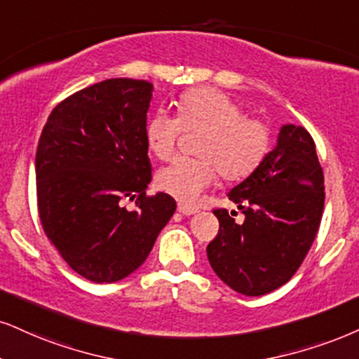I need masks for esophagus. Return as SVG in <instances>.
<instances>
[{"instance_id": "1", "label": "esophagus", "mask_w": 359, "mask_h": 359, "mask_svg": "<svg viewBox=\"0 0 359 359\" xmlns=\"http://www.w3.org/2000/svg\"><path fill=\"white\" fill-rule=\"evenodd\" d=\"M178 213L184 216H191L194 213H198V210L194 206H188V205H183V203H178Z\"/></svg>"}]
</instances>
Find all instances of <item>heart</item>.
Returning <instances> with one entry per match:
<instances>
[{
  "mask_svg": "<svg viewBox=\"0 0 359 359\" xmlns=\"http://www.w3.org/2000/svg\"><path fill=\"white\" fill-rule=\"evenodd\" d=\"M178 118L158 111L144 125L148 149L158 159L175 153L181 131H203L198 141L200 158H178L161 168L156 187L176 200L191 203L203 189L224 180L246 178L269 148V128L263 119L246 116L243 106L215 88H193L176 103Z\"/></svg>",
  "mask_w": 359,
  "mask_h": 359,
  "instance_id": "b5f03b06",
  "label": "heart"
}]
</instances>
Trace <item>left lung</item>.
Returning <instances> with one entry per match:
<instances>
[{"instance_id": "1", "label": "left lung", "mask_w": 359, "mask_h": 359, "mask_svg": "<svg viewBox=\"0 0 359 359\" xmlns=\"http://www.w3.org/2000/svg\"><path fill=\"white\" fill-rule=\"evenodd\" d=\"M228 196L245 221L213 211L219 231L206 248L211 268L238 293H271L302 266L321 223L325 176L311 135L281 126L276 146Z\"/></svg>"}]
</instances>
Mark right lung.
<instances>
[{"mask_svg": "<svg viewBox=\"0 0 359 359\" xmlns=\"http://www.w3.org/2000/svg\"><path fill=\"white\" fill-rule=\"evenodd\" d=\"M153 85L113 78L53 109L38 141V211L48 240L78 274L114 283L138 269L175 213L170 194H146L144 140ZM135 200L133 212L122 206Z\"/></svg>", "mask_w": 359, "mask_h": 359, "instance_id": "1", "label": "right lung"}]
</instances>
